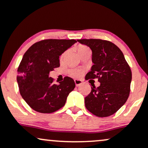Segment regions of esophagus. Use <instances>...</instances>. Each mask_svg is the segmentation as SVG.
I'll return each mask as SVG.
<instances>
[{"instance_id":"34e87169","label":"esophagus","mask_w":148,"mask_h":148,"mask_svg":"<svg viewBox=\"0 0 148 148\" xmlns=\"http://www.w3.org/2000/svg\"><path fill=\"white\" fill-rule=\"evenodd\" d=\"M74 82H75L76 86H79L80 85L82 84V81L81 80H79V79H75L74 80Z\"/></svg>"}]
</instances>
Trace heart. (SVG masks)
Wrapping results in <instances>:
<instances>
[{"label": "heart", "mask_w": 148, "mask_h": 148, "mask_svg": "<svg viewBox=\"0 0 148 148\" xmlns=\"http://www.w3.org/2000/svg\"><path fill=\"white\" fill-rule=\"evenodd\" d=\"M88 47H86V46H84V45H81L79 46V47H78V52L84 50V49H88ZM64 55H65V53H62V55L61 56V58H62L64 56ZM83 69H70V70L69 71V73L70 74V75H72L73 76H75V77H79L81 75V74H83Z\"/></svg>", "instance_id": "1"}]
</instances>
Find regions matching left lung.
Returning a JSON list of instances; mask_svg holds the SVG:
<instances>
[{"mask_svg": "<svg viewBox=\"0 0 148 148\" xmlns=\"http://www.w3.org/2000/svg\"><path fill=\"white\" fill-rule=\"evenodd\" d=\"M92 51L94 64L86 80L97 79L99 87L92 85L85 98L86 108L97 117L114 114L125 104L130 92L132 71L123 52L113 42L100 39L78 40Z\"/></svg>", "mask_w": 148, "mask_h": 148, "instance_id": "left-lung-1", "label": "left lung"}]
</instances>
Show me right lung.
Masks as SVG:
<instances>
[{
    "label": "right lung",
    "mask_w": 148,
    "mask_h": 148,
    "mask_svg": "<svg viewBox=\"0 0 148 148\" xmlns=\"http://www.w3.org/2000/svg\"><path fill=\"white\" fill-rule=\"evenodd\" d=\"M75 42V40L47 39L35 43L24 53L16 79L20 94L34 111L50 113L65 104L75 88L74 81L64 76L59 84H53L49 72L60 67V56Z\"/></svg>",
    "instance_id": "add662e5"
}]
</instances>
